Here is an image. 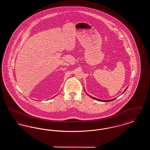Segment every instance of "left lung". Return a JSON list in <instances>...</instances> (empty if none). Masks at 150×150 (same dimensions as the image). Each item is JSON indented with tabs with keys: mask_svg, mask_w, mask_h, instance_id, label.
<instances>
[{
	"mask_svg": "<svg viewBox=\"0 0 150 150\" xmlns=\"http://www.w3.org/2000/svg\"><path fill=\"white\" fill-rule=\"evenodd\" d=\"M127 88L124 91V92H123V93L125 92V91L127 90ZM90 97H91V96H90ZM92 98H93V99H94V100H99V101H104V102H110V101H112V100H114V99H113V100H98V99H97V98H93V97H92Z\"/></svg>",
	"mask_w": 150,
	"mask_h": 150,
	"instance_id": "8db88e82",
	"label": "left lung"
}]
</instances>
